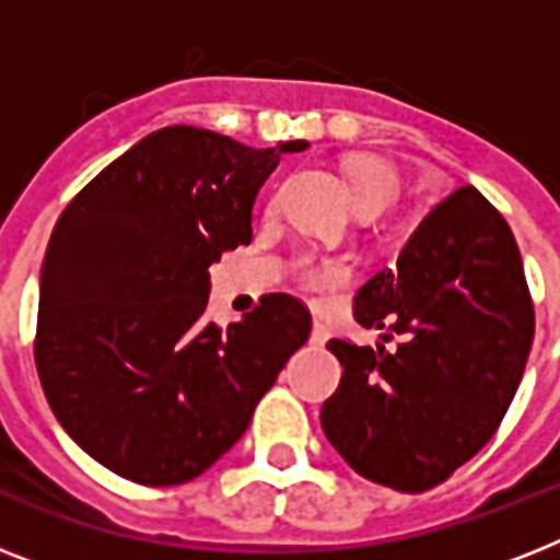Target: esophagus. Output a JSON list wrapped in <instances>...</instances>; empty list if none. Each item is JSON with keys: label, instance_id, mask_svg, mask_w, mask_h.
<instances>
[{"label": "esophagus", "instance_id": "esophagus-1", "mask_svg": "<svg viewBox=\"0 0 560 560\" xmlns=\"http://www.w3.org/2000/svg\"><path fill=\"white\" fill-rule=\"evenodd\" d=\"M325 340H328V331H325V325L314 323V331H311V342H314V346H325Z\"/></svg>", "mask_w": 560, "mask_h": 560}]
</instances>
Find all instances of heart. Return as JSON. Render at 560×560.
Wrapping results in <instances>:
<instances>
[{"mask_svg": "<svg viewBox=\"0 0 560 560\" xmlns=\"http://www.w3.org/2000/svg\"><path fill=\"white\" fill-rule=\"evenodd\" d=\"M342 171H346L354 202H358V209L363 214H381L398 197V171L392 168L386 160H381V156L358 153V156H349V160L342 162ZM302 276L314 279V267L307 261L302 264Z\"/></svg>", "mask_w": 560, "mask_h": 560, "instance_id": "1", "label": "heart"}]
</instances>
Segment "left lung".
<instances>
[{
    "instance_id": "left-lung-1",
    "label": "left lung",
    "mask_w": 560,
    "mask_h": 560,
    "mask_svg": "<svg viewBox=\"0 0 560 560\" xmlns=\"http://www.w3.org/2000/svg\"><path fill=\"white\" fill-rule=\"evenodd\" d=\"M386 346L328 340L342 366L323 430L360 477L404 494L442 486L497 433L521 386L535 307L517 241L474 186L430 209L354 296Z\"/></svg>"
}]
</instances>
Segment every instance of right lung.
Listing matches in <instances>:
<instances>
[{
	"instance_id": "add662e5",
	"label": "right lung",
	"mask_w": 560,
	"mask_h": 560,
	"mask_svg": "<svg viewBox=\"0 0 560 560\" xmlns=\"http://www.w3.org/2000/svg\"><path fill=\"white\" fill-rule=\"evenodd\" d=\"M174 125L109 162L60 211L39 272L34 363L63 430L118 477L183 486L249 427L311 311L267 293L206 319L209 264L253 241V202L281 153Z\"/></svg>"
}]
</instances>
